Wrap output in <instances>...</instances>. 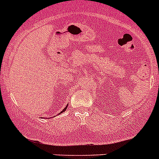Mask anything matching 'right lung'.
<instances>
[{
	"instance_id": "obj_1",
	"label": "right lung",
	"mask_w": 159,
	"mask_h": 159,
	"mask_svg": "<svg viewBox=\"0 0 159 159\" xmlns=\"http://www.w3.org/2000/svg\"><path fill=\"white\" fill-rule=\"evenodd\" d=\"M67 107H68V105H67V106L65 107V108H64V109H63V111H61V112H60V113H63V112H64V111L66 110V109H67Z\"/></svg>"
}]
</instances>
